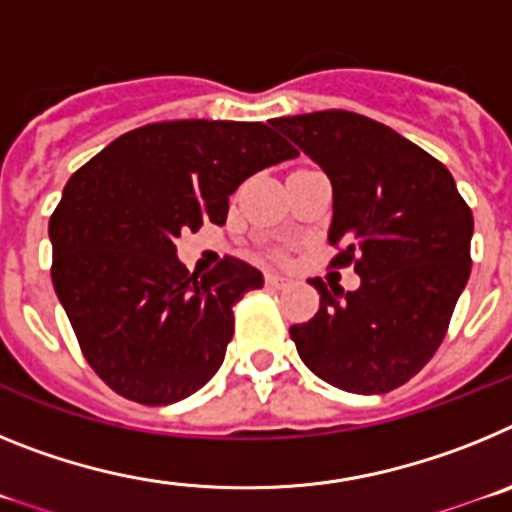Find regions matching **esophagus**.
<instances>
[{
  "label": "esophagus",
  "instance_id": "obj_1",
  "mask_svg": "<svg viewBox=\"0 0 512 512\" xmlns=\"http://www.w3.org/2000/svg\"><path fill=\"white\" fill-rule=\"evenodd\" d=\"M266 287L269 289H287L289 287V279L282 277V274H266Z\"/></svg>",
  "mask_w": 512,
  "mask_h": 512
}]
</instances>
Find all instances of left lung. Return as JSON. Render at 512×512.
<instances>
[{"instance_id":"8db88e82","label":"left lung","mask_w":512,"mask_h":512,"mask_svg":"<svg viewBox=\"0 0 512 512\" xmlns=\"http://www.w3.org/2000/svg\"><path fill=\"white\" fill-rule=\"evenodd\" d=\"M287 135L328 174L341 243L333 264L354 261L356 292H329L289 336L315 377L356 395H384L423 369L441 346L472 259V210L454 176L433 156L377 120L346 110L277 117ZM333 288V287H330Z\"/></svg>"}]
</instances>
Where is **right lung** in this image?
<instances>
[{
    "label": "right lung",
    "instance_id": "add662e5",
    "mask_svg": "<svg viewBox=\"0 0 512 512\" xmlns=\"http://www.w3.org/2000/svg\"><path fill=\"white\" fill-rule=\"evenodd\" d=\"M295 156L264 122L174 120L120 135L71 176L48 225L53 287L117 395L171 405L215 377L233 305L264 277L233 256L189 274L174 241L223 225L238 184Z\"/></svg>",
    "mask_w": 512,
    "mask_h": 512
}]
</instances>
